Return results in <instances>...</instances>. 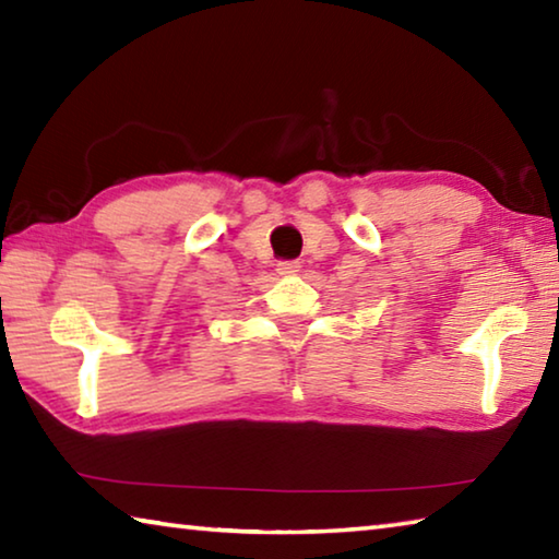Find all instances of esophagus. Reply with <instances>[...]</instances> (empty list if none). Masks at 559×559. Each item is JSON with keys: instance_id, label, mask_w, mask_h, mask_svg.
Segmentation results:
<instances>
[{"instance_id": "34e87169", "label": "esophagus", "mask_w": 559, "mask_h": 559, "mask_svg": "<svg viewBox=\"0 0 559 559\" xmlns=\"http://www.w3.org/2000/svg\"><path fill=\"white\" fill-rule=\"evenodd\" d=\"M298 271H300V261H283V263H278V273H283V276H296Z\"/></svg>"}]
</instances>
